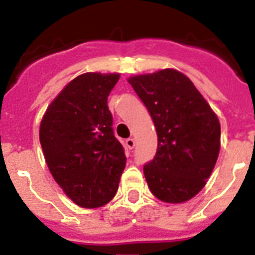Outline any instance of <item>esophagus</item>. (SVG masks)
Instances as JSON below:
<instances>
[{
  "label": "esophagus",
  "instance_id": "obj_1",
  "mask_svg": "<svg viewBox=\"0 0 255 255\" xmlns=\"http://www.w3.org/2000/svg\"><path fill=\"white\" fill-rule=\"evenodd\" d=\"M125 144H126V146L129 148V149H133V148L135 146V140L134 138H128Z\"/></svg>",
  "mask_w": 255,
  "mask_h": 255
}]
</instances>
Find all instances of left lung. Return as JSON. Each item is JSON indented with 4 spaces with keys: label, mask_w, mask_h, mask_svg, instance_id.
<instances>
[{
    "label": "left lung",
    "mask_w": 255,
    "mask_h": 255,
    "mask_svg": "<svg viewBox=\"0 0 255 255\" xmlns=\"http://www.w3.org/2000/svg\"><path fill=\"white\" fill-rule=\"evenodd\" d=\"M149 111L157 152L144 166L152 194L181 204L197 196L215 168L220 150V122L198 89L175 69L128 79Z\"/></svg>",
    "instance_id": "obj_1"
}]
</instances>
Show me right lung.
Masks as SVG:
<instances>
[{"label":"right lung","instance_id":"right-lung-1","mask_svg":"<svg viewBox=\"0 0 255 255\" xmlns=\"http://www.w3.org/2000/svg\"><path fill=\"white\" fill-rule=\"evenodd\" d=\"M120 73L77 76L44 113L39 140L54 181L81 208H99L114 198L126 156L113 131L107 96Z\"/></svg>","mask_w":255,"mask_h":255}]
</instances>
